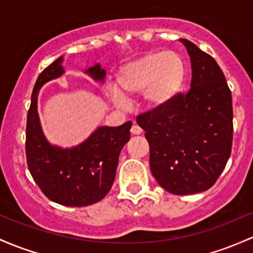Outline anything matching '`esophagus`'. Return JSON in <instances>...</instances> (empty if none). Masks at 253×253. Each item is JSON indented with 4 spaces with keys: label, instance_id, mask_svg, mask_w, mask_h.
Here are the masks:
<instances>
[{
    "label": "esophagus",
    "instance_id": "34e87169",
    "mask_svg": "<svg viewBox=\"0 0 253 253\" xmlns=\"http://www.w3.org/2000/svg\"><path fill=\"white\" fill-rule=\"evenodd\" d=\"M131 133H132L133 135L140 134V133H141V128H140L139 126H138L137 124H134V125H133V126H132V128H131Z\"/></svg>",
    "mask_w": 253,
    "mask_h": 253
}]
</instances>
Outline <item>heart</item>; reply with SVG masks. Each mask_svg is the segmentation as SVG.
<instances>
[{"label":"heart","instance_id":"obj_1","mask_svg":"<svg viewBox=\"0 0 253 253\" xmlns=\"http://www.w3.org/2000/svg\"><path fill=\"white\" fill-rule=\"evenodd\" d=\"M185 82L182 61L173 52L152 51L119 69L116 87L110 88L115 103L126 104V98L143 93L145 104L160 109L173 101Z\"/></svg>","mask_w":253,"mask_h":253}]
</instances>
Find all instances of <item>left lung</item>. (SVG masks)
I'll use <instances>...</instances> for the list:
<instances>
[{"label":"left lung","instance_id":"8db88e82","mask_svg":"<svg viewBox=\"0 0 253 253\" xmlns=\"http://www.w3.org/2000/svg\"><path fill=\"white\" fill-rule=\"evenodd\" d=\"M191 59L192 80L186 95L141 114L137 124L150 146V169L169 193L209 190L221 175L233 141L232 93L220 66L192 42L180 40Z\"/></svg>","mask_w":253,"mask_h":253}]
</instances>
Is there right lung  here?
Instances as JSON below:
<instances>
[{
	"mask_svg": "<svg viewBox=\"0 0 253 253\" xmlns=\"http://www.w3.org/2000/svg\"><path fill=\"white\" fill-rule=\"evenodd\" d=\"M63 56L38 77L27 113L26 158L29 170L42 192L55 203L86 207L102 201L112 188L119 156L129 140L132 122L119 127L101 126L73 148H61L46 140L37 110L38 92L44 84L65 73ZM93 80L104 82L105 69L96 63L85 71Z\"/></svg>",
	"mask_w": 253,
	"mask_h": 253,
	"instance_id": "add662e5",
	"label": "right lung"
}]
</instances>
